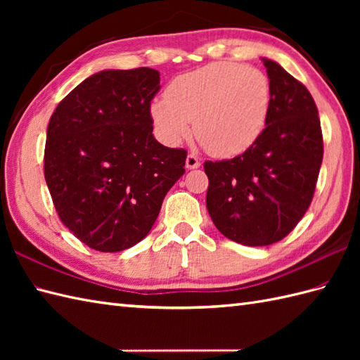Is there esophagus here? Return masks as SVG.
<instances>
[{"label":"esophagus","mask_w":360,"mask_h":360,"mask_svg":"<svg viewBox=\"0 0 360 360\" xmlns=\"http://www.w3.org/2000/svg\"><path fill=\"white\" fill-rule=\"evenodd\" d=\"M201 165L200 159H198V156L195 155H188L187 159H186V167L188 168V170H193V168H198Z\"/></svg>","instance_id":"obj_1"}]
</instances>
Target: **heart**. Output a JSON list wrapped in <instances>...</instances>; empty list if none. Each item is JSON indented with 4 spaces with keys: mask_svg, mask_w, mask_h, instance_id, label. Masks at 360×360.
Masks as SVG:
<instances>
[{
    "mask_svg": "<svg viewBox=\"0 0 360 360\" xmlns=\"http://www.w3.org/2000/svg\"><path fill=\"white\" fill-rule=\"evenodd\" d=\"M271 108L269 79L259 70L218 62L178 75L165 98L151 103L158 136L174 147L190 134L210 155L233 158L248 151L262 136Z\"/></svg>",
    "mask_w": 360,
    "mask_h": 360,
    "instance_id": "obj_1",
    "label": "heart"
}]
</instances>
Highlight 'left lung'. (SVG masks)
Wrapping results in <instances>:
<instances>
[{
  "instance_id": "1",
  "label": "left lung",
  "mask_w": 360,
  "mask_h": 360,
  "mask_svg": "<svg viewBox=\"0 0 360 360\" xmlns=\"http://www.w3.org/2000/svg\"><path fill=\"white\" fill-rule=\"evenodd\" d=\"M271 108L262 136L243 155L205 160V202L218 231L244 246L285 238L307 213L323 159L314 98L303 83L263 58Z\"/></svg>"
}]
</instances>
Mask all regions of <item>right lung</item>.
<instances>
[{
  "instance_id": "add662e5",
  "label": "right lung",
  "mask_w": 360,
  "mask_h": 360,
  "mask_svg": "<svg viewBox=\"0 0 360 360\" xmlns=\"http://www.w3.org/2000/svg\"><path fill=\"white\" fill-rule=\"evenodd\" d=\"M159 89L151 68L101 71L51 116L46 184L62 223L91 249L120 252L143 240L186 173L187 151L153 136L150 106Z\"/></svg>"
}]
</instances>
